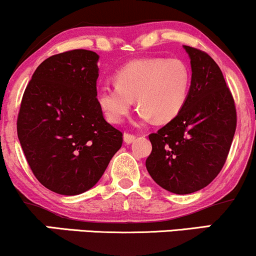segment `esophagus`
<instances>
[{"instance_id": "34e87169", "label": "esophagus", "mask_w": 256, "mask_h": 256, "mask_svg": "<svg viewBox=\"0 0 256 256\" xmlns=\"http://www.w3.org/2000/svg\"><path fill=\"white\" fill-rule=\"evenodd\" d=\"M134 140H136V136H134V134H124V140H125V143H128V144H130V143L134 142Z\"/></svg>"}]
</instances>
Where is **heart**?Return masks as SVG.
<instances>
[{"mask_svg": "<svg viewBox=\"0 0 256 256\" xmlns=\"http://www.w3.org/2000/svg\"><path fill=\"white\" fill-rule=\"evenodd\" d=\"M116 85H104L96 100L110 124H122L136 100L143 120L168 122L183 110L189 96L192 74L178 58H138L116 73Z\"/></svg>", "mask_w": 256, "mask_h": 256, "instance_id": "heart-1", "label": "heart"}]
</instances>
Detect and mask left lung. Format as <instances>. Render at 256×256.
I'll use <instances>...</instances> for the list:
<instances>
[{
	"label": "left lung",
	"mask_w": 256,
	"mask_h": 256,
	"mask_svg": "<svg viewBox=\"0 0 256 256\" xmlns=\"http://www.w3.org/2000/svg\"><path fill=\"white\" fill-rule=\"evenodd\" d=\"M192 85L183 110L155 134L146 160L161 188L178 195L204 189L219 174L237 125L234 98L219 66L207 52L184 46Z\"/></svg>",
	"instance_id": "left-lung-1"
}]
</instances>
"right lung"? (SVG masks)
Segmentation results:
<instances>
[{"mask_svg":"<svg viewBox=\"0 0 256 256\" xmlns=\"http://www.w3.org/2000/svg\"><path fill=\"white\" fill-rule=\"evenodd\" d=\"M98 55L85 49L44 60L26 86L18 138L32 173L60 195H78L102 177L122 144L96 100Z\"/></svg>","mask_w":256,"mask_h":256,"instance_id":"obj_1","label":"right lung"}]
</instances>
